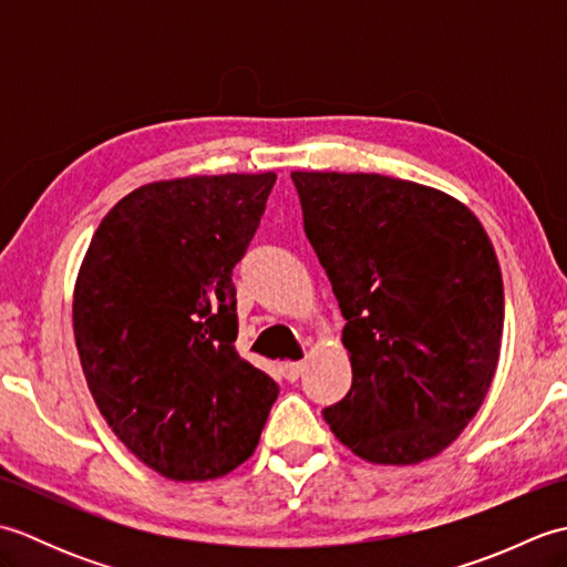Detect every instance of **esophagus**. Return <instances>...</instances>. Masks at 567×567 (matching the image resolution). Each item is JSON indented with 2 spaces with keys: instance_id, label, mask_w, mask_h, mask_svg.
I'll return each mask as SVG.
<instances>
[{
  "instance_id": "1",
  "label": "esophagus",
  "mask_w": 567,
  "mask_h": 567,
  "mask_svg": "<svg viewBox=\"0 0 567 567\" xmlns=\"http://www.w3.org/2000/svg\"><path fill=\"white\" fill-rule=\"evenodd\" d=\"M305 363H302V360H299V363H285L282 365V372H285V378L287 380H290V382H297L299 378H302V372H305Z\"/></svg>"
}]
</instances>
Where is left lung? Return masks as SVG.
<instances>
[{
    "label": "left lung",
    "mask_w": 567,
    "mask_h": 567,
    "mask_svg": "<svg viewBox=\"0 0 567 567\" xmlns=\"http://www.w3.org/2000/svg\"><path fill=\"white\" fill-rule=\"evenodd\" d=\"M292 179L353 368L323 419L368 463L429 461L461 436L495 378L504 285L492 240L463 202L409 179Z\"/></svg>",
    "instance_id": "1"
}]
</instances>
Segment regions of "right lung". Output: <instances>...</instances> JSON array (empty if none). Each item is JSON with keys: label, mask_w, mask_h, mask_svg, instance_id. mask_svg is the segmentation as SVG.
I'll return each instance as SVG.
<instances>
[{"label": "right lung", "mask_w": 567, "mask_h": 567, "mask_svg": "<svg viewBox=\"0 0 567 567\" xmlns=\"http://www.w3.org/2000/svg\"><path fill=\"white\" fill-rule=\"evenodd\" d=\"M275 173L143 185L94 231L72 329L102 416L141 463L214 480L246 463L277 382L234 348V265L260 224Z\"/></svg>", "instance_id": "obj_1"}]
</instances>
